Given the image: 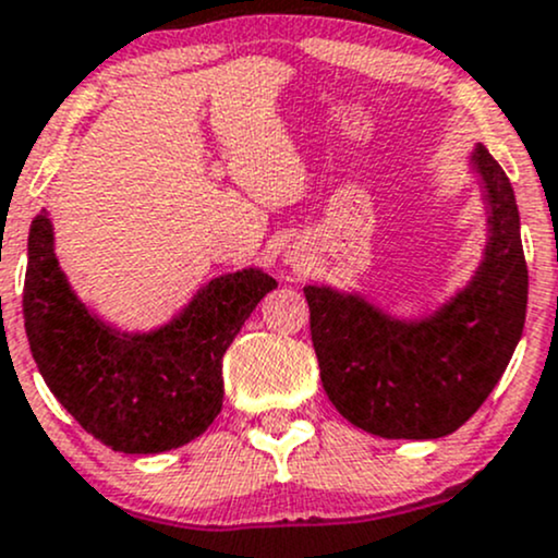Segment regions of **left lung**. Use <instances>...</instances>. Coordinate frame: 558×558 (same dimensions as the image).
Listing matches in <instances>:
<instances>
[{
	"label": "left lung",
	"mask_w": 558,
	"mask_h": 558,
	"mask_svg": "<svg viewBox=\"0 0 558 558\" xmlns=\"http://www.w3.org/2000/svg\"><path fill=\"white\" fill-rule=\"evenodd\" d=\"M489 201V246L463 293L424 323H397L357 296L307 286L320 381L336 410L387 439H437L463 426L504 376L527 312V262L511 182L474 153Z\"/></svg>",
	"instance_id": "obj_1"
}]
</instances>
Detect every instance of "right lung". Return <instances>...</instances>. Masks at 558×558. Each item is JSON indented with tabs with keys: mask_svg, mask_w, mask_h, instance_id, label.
<instances>
[{
	"mask_svg": "<svg viewBox=\"0 0 558 558\" xmlns=\"http://www.w3.org/2000/svg\"><path fill=\"white\" fill-rule=\"evenodd\" d=\"M275 280L259 269L211 280L167 328L121 336L73 296L47 214L31 222L26 336L58 402L116 452H163L201 437L222 410V357Z\"/></svg>",
	"mask_w": 558,
	"mask_h": 558,
	"instance_id": "1",
	"label": "right lung"
}]
</instances>
